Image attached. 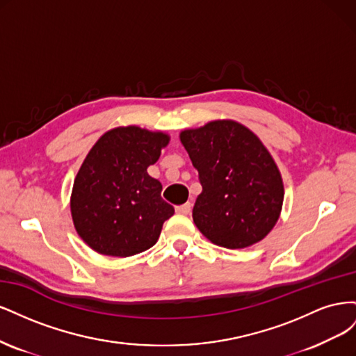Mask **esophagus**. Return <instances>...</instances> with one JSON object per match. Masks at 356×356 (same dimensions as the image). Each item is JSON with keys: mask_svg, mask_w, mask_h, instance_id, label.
<instances>
[{"mask_svg": "<svg viewBox=\"0 0 356 356\" xmlns=\"http://www.w3.org/2000/svg\"><path fill=\"white\" fill-rule=\"evenodd\" d=\"M175 211H177V213L187 215V213H190V211H191V203L187 202V203H184V204H179V207L175 208Z\"/></svg>", "mask_w": 356, "mask_h": 356, "instance_id": "34e87169", "label": "esophagus"}]
</instances>
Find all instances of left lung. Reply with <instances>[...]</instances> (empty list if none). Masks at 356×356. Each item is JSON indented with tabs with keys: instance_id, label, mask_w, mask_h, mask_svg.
Returning <instances> with one entry per match:
<instances>
[{
	"instance_id": "obj_1",
	"label": "left lung",
	"mask_w": 356,
	"mask_h": 356,
	"mask_svg": "<svg viewBox=\"0 0 356 356\" xmlns=\"http://www.w3.org/2000/svg\"><path fill=\"white\" fill-rule=\"evenodd\" d=\"M179 138L202 186L193 208L197 229L229 250L260 242L284 202L281 174L260 139L232 120L211 122Z\"/></svg>"
}]
</instances>
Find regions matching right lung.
Segmentation results:
<instances>
[{"instance_id":"add662e5","label":"right lung","mask_w":356,"mask_h":356,"mask_svg":"<svg viewBox=\"0 0 356 356\" xmlns=\"http://www.w3.org/2000/svg\"><path fill=\"white\" fill-rule=\"evenodd\" d=\"M168 143L165 134L127 126L106 132L93 145L71 196L75 230L92 250L131 257L157 242L175 209L161 199V184L147 168Z\"/></svg>"}]
</instances>
